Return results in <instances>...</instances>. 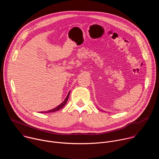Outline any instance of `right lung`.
I'll return each mask as SVG.
<instances>
[{
	"instance_id": "right-lung-1",
	"label": "right lung",
	"mask_w": 159,
	"mask_h": 159,
	"mask_svg": "<svg viewBox=\"0 0 159 159\" xmlns=\"http://www.w3.org/2000/svg\"><path fill=\"white\" fill-rule=\"evenodd\" d=\"M69 94H70V92L69 93V94H67V96H66V98L65 99V100H64L60 105H58L57 107H55V108H53V109H51V110H48V111H43V112L41 111V113H42V112H44V113L53 112H55V111H58V110L62 109V108L63 107V106L65 105V104L66 103V102H67V101H68V99H69Z\"/></svg>"
}]
</instances>
